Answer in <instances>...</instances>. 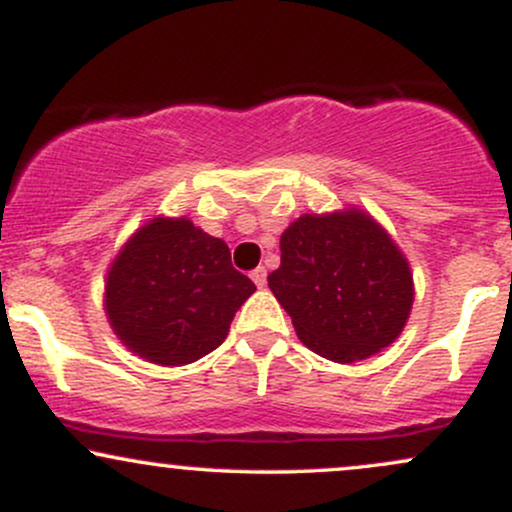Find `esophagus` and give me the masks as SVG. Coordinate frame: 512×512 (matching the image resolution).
<instances>
[{
  "instance_id": "obj_1",
  "label": "esophagus",
  "mask_w": 512,
  "mask_h": 512,
  "mask_svg": "<svg viewBox=\"0 0 512 512\" xmlns=\"http://www.w3.org/2000/svg\"><path fill=\"white\" fill-rule=\"evenodd\" d=\"M250 279L255 281V286H260V289H262V286L267 284V269H264V267L252 269V272H250Z\"/></svg>"
}]
</instances>
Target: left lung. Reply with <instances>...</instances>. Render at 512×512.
Instances as JSON below:
<instances>
[{
  "mask_svg": "<svg viewBox=\"0 0 512 512\" xmlns=\"http://www.w3.org/2000/svg\"><path fill=\"white\" fill-rule=\"evenodd\" d=\"M269 289L298 339L334 363L378 354L402 334L414 276L390 233L368 211L303 214L281 233Z\"/></svg>",
  "mask_w": 512,
  "mask_h": 512,
  "instance_id": "1",
  "label": "left lung"
}]
</instances>
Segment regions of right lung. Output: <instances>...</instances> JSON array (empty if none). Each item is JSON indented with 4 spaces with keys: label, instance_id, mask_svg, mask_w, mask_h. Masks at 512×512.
<instances>
[{
    "label": "right lung",
    "instance_id": "add662e5",
    "mask_svg": "<svg viewBox=\"0 0 512 512\" xmlns=\"http://www.w3.org/2000/svg\"><path fill=\"white\" fill-rule=\"evenodd\" d=\"M255 284L221 238L187 216H156L129 236L105 276V315L134 356L187 366L226 339Z\"/></svg>",
    "mask_w": 512,
    "mask_h": 512
}]
</instances>
